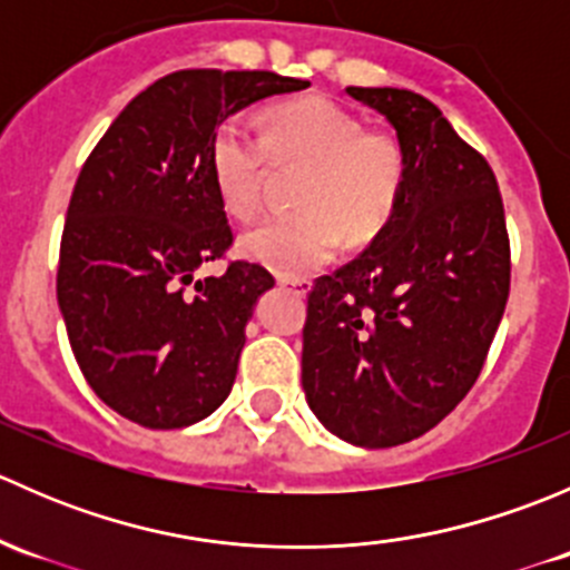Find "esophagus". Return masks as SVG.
<instances>
[{"instance_id": "34e87169", "label": "esophagus", "mask_w": 570, "mask_h": 570, "mask_svg": "<svg viewBox=\"0 0 570 570\" xmlns=\"http://www.w3.org/2000/svg\"><path fill=\"white\" fill-rule=\"evenodd\" d=\"M278 284L281 286H292V289H295L297 295H306V292L312 289L306 278H286V275H278Z\"/></svg>"}]
</instances>
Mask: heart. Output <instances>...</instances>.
<instances>
[{
  "label": "heart",
  "instance_id": "1",
  "mask_svg": "<svg viewBox=\"0 0 570 570\" xmlns=\"http://www.w3.org/2000/svg\"><path fill=\"white\" fill-rule=\"evenodd\" d=\"M273 163L306 168L295 215H275L243 237V253L286 278L325 267L342 239L366 245L392 223L407 181V154L389 129L325 96L284 101L264 115V137L237 118L223 120L209 142V170L223 209L250 220Z\"/></svg>",
  "mask_w": 570,
  "mask_h": 570
}]
</instances>
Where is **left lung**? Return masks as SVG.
<instances>
[{"instance_id": "8db88e82", "label": "left lung", "mask_w": 570, "mask_h": 570, "mask_svg": "<svg viewBox=\"0 0 570 570\" xmlns=\"http://www.w3.org/2000/svg\"><path fill=\"white\" fill-rule=\"evenodd\" d=\"M407 154L400 209L370 248L308 292L303 392L347 444L383 450L433 430L469 394L510 295L497 176L413 90L347 88Z\"/></svg>"}]
</instances>
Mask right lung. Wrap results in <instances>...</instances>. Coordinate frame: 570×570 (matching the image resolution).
I'll use <instances>...</instances> for the list:
<instances>
[{
    "label": "right lung",
    "mask_w": 570,
    "mask_h": 570,
    "mask_svg": "<svg viewBox=\"0 0 570 570\" xmlns=\"http://www.w3.org/2000/svg\"><path fill=\"white\" fill-rule=\"evenodd\" d=\"M303 88L273 71L168 73L124 107L79 170L57 303L85 381L129 422L187 428L232 394L245 325L275 278L250 262L198 278L234 243L209 142L228 115Z\"/></svg>",
    "instance_id": "1"
}]
</instances>
